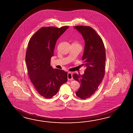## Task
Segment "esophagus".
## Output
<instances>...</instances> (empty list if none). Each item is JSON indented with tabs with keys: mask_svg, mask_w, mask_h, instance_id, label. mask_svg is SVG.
Returning a JSON list of instances; mask_svg holds the SVG:
<instances>
[{
	"mask_svg": "<svg viewBox=\"0 0 133 133\" xmlns=\"http://www.w3.org/2000/svg\"><path fill=\"white\" fill-rule=\"evenodd\" d=\"M68 80H71L73 79V75L70 72H68Z\"/></svg>",
	"mask_w": 133,
	"mask_h": 133,
	"instance_id": "1",
	"label": "esophagus"
}]
</instances>
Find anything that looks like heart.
<instances>
[{
    "label": "heart",
    "instance_id": "1",
    "mask_svg": "<svg viewBox=\"0 0 133 133\" xmlns=\"http://www.w3.org/2000/svg\"><path fill=\"white\" fill-rule=\"evenodd\" d=\"M73 43V44H78V45H79V44H78V43L77 42H76V41H75V42H74Z\"/></svg>",
    "mask_w": 133,
    "mask_h": 133
}]
</instances>
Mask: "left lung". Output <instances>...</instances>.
I'll use <instances>...</instances> for the list:
<instances>
[{"mask_svg": "<svg viewBox=\"0 0 133 133\" xmlns=\"http://www.w3.org/2000/svg\"><path fill=\"white\" fill-rule=\"evenodd\" d=\"M74 28L80 33L85 40L82 60L86 67L84 74H74V79L81 84L76 92L82 99L89 98L96 92L102 82L105 73L106 59L105 45L102 38L90 26L77 25Z\"/></svg>", "mask_w": 133, "mask_h": 133, "instance_id": "left-lung-1", "label": "left lung"}]
</instances>
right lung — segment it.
I'll list each match as a JSON object with an SVG mask.
<instances>
[{
	"mask_svg": "<svg viewBox=\"0 0 133 133\" xmlns=\"http://www.w3.org/2000/svg\"><path fill=\"white\" fill-rule=\"evenodd\" d=\"M68 28V26L44 27L28 42L25 58L28 76L37 92L47 99L55 96L61 85L68 80V73L53 69L50 60L57 40Z\"/></svg>",
	"mask_w": 133,
	"mask_h": 133,
	"instance_id": "1",
	"label": "right lung"
}]
</instances>
